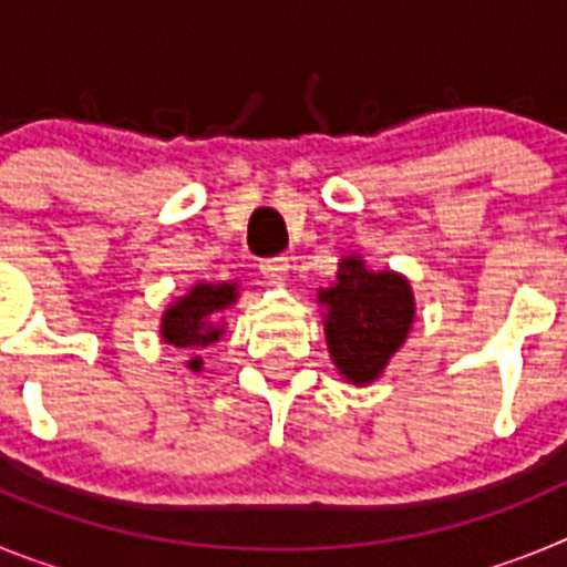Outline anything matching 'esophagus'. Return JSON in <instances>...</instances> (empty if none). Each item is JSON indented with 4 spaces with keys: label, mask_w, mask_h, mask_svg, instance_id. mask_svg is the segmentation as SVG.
<instances>
[{
    "label": "esophagus",
    "mask_w": 567,
    "mask_h": 567,
    "mask_svg": "<svg viewBox=\"0 0 567 567\" xmlns=\"http://www.w3.org/2000/svg\"><path fill=\"white\" fill-rule=\"evenodd\" d=\"M289 272V258L287 255H278V258L260 260V275L269 280V284H284Z\"/></svg>",
    "instance_id": "1"
}]
</instances>
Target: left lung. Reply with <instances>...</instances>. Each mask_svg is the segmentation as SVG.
<instances>
[{"mask_svg": "<svg viewBox=\"0 0 567 567\" xmlns=\"http://www.w3.org/2000/svg\"><path fill=\"white\" fill-rule=\"evenodd\" d=\"M327 303V343L340 374L372 383L403 346L414 318L409 280L394 272H369L363 260L346 258L338 284L320 292Z\"/></svg>", "mask_w": 567, "mask_h": 567, "instance_id": "left-lung-1", "label": "left lung"}]
</instances>
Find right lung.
<instances>
[{
    "label": "right lung",
    "mask_w": 567,
    "mask_h": 567,
    "mask_svg": "<svg viewBox=\"0 0 567 567\" xmlns=\"http://www.w3.org/2000/svg\"><path fill=\"white\" fill-rule=\"evenodd\" d=\"M235 300V284H198V287L189 289L187 298H182L178 303L164 312L162 334L167 343L173 346H209L218 340L221 327H215L213 318L215 312H224ZM189 369H202V360H189Z\"/></svg>",
    "instance_id": "1"
}]
</instances>
